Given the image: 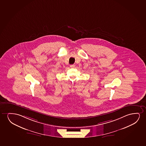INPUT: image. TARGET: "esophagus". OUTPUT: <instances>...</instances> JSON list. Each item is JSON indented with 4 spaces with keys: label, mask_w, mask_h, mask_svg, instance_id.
I'll return each instance as SVG.
<instances>
[{
    "label": "esophagus",
    "mask_w": 146,
    "mask_h": 146,
    "mask_svg": "<svg viewBox=\"0 0 146 146\" xmlns=\"http://www.w3.org/2000/svg\"><path fill=\"white\" fill-rule=\"evenodd\" d=\"M75 65H70V67H71V68H74L75 67Z\"/></svg>",
    "instance_id": "esophagus-1"
}]
</instances>
